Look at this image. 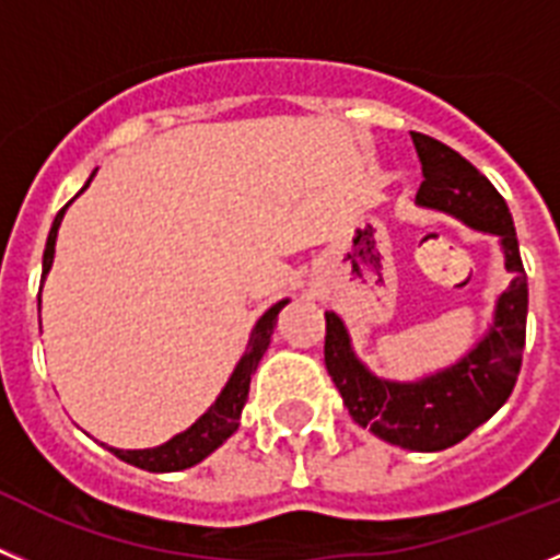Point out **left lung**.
Segmentation results:
<instances>
[{"instance_id": "1", "label": "left lung", "mask_w": 560, "mask_h": 560, "mask_svg": "<svg viewBox=\"0 0 560 560\" xmlns=\"http://www.w3.org/2000/svg\"><path fill=\"white\" fill-rule=\"evenodd\" d=\"M421 159L416 203L500 240L511 284L493 304L491 326L475 349L421 380L376 376L357 357L337 312H326V371L357 424L412 452L450 450L500 410L516 385L527 326V276L505 198L460 153L424 133H410Z\"/></svg>"}]
</instances>
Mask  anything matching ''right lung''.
I'll return each instance as SVG.
<instances>
[{
  "label": "right lung",
  "mask_w": 560,
  "mask_h": 560,
  "mask_svg": "<svg viewBox=\"0 0 560 560\" xmlns=\"http://www.w3.org/2000/svg\"><path fill=\"white\" fill-rule=\"evenodd\" d=\"M92 178L85 180V186L80 189V192L89 189ZM78 195H74V198H78ZM69 203H72V200H69ZM69 203L55 214V223L52 229H49L47 248H44V279H47L49 268H52L55 240H58L60 220H63V214H67ZM287 304H290V299H281L279 304L270 306V310L256 320L254 331H250L248 349H245V354L240 357V362H236L234 374L229 376V382H225V387L220 390L218 399H214V405H211L209 410H206L192 427H189V430L178 432V435L170 438L167 443L153 446V450H114V446H108V452H114L119 460L130 463V466L144 468V471H180V468L198 466V463L206 460V457L218 450V446H223V443L240 430V416H243V407L245 401H248L250 376H254L261 354L268 351L270 335H273L276 320H279V312L284 310Z\"/></svg>",
  "instance_id": "obj_1"
}]
</instances>
